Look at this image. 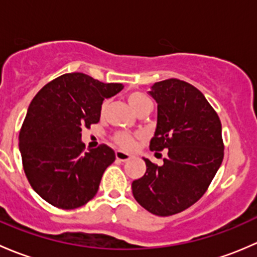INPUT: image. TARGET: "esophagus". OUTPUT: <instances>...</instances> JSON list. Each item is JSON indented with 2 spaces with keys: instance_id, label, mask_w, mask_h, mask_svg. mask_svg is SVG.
Segmentation results:
<instances>
[{
  "instance_id": "34e87169",
  "label": "esophagus",
  "mask_w": 257,
  "mask_h": 257,
  "mask_svg": "<svg viewBox=\"0 0 257 257\" xmlns=\"http://www.w3.org/2000/svg\"><path fill=\"white\" fill-rule=\"evenodd\" d=\"M115 158L118 160H120V162H126V160L131 159L132 155L128 154V153L123 152V150H116V152H115Z\"/></svg>"
}]
</instances>
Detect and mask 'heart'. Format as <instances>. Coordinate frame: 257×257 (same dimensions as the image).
<instances>
[{
	"mask_svg": "<svg viewBox=\"0 0 257 257\" xmlns=\"http://www.w3.org/2000/svg\"><path fill=\"white\" fill-rule=\"evenodd\" d=\"M128 103L132 107V109L134 112H139L142 108H144L145 105L152 104L149 98L147 95H144L141 92H132L128 94ZM105 108H107V102H104L100 107V113L105 112ZM114 141L119 147L124 148V149H133L136 147V136H132L131 133H125V132H121V133L115 134L114 137Z\"/></svg>",
	"mask_w": 257,
	"mask_h": 257,
	"instance_id": "1",
	"label": "heart"
}]
</instances>
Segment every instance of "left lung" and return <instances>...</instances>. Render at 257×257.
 <instances>
[{"mask_svg":"<svg viewBox=\"0 0 257 257\" xmlns=\"http://www.w3.org/2000/svg\"><path fill=\"white\" fill-rule=\"evenodd\" d=\"M158 103L150 150L168 149L164 164L145 159L147 172L132 183L136 200L152 214L170 216L190 208L208 190L224 158L221 121L203 93L184 80L157 82Z\"/></svg>","mask_w":257,"mask_h":257,"instance_id":"1","label":"left lung"}]
</instances>
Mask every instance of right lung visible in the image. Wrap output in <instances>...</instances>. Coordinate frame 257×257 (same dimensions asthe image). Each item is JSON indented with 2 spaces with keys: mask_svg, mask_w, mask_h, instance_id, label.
I'll use <instances>...</instances> for the list:
<instances>
[{
  "mask_svg": "<svg viewBox=\"0 0 257 257\" xmlns=\"http://www.w3.org/2000/svg\"><path fill=\"white\" fill-rule=\"evenodd\" d=\"M123 87L76 72L47 83L32 99L20 132V152L31 186L51 205L76 209L97 194L115 153L105 144L85 150L82 129L99 121L103 100Z\"/></svg>",
  "mask_w": 257,
  "mask_h": 257,
  "instance_id": "right-lung-1",
  "label": "right lung"
}]
</instances>
